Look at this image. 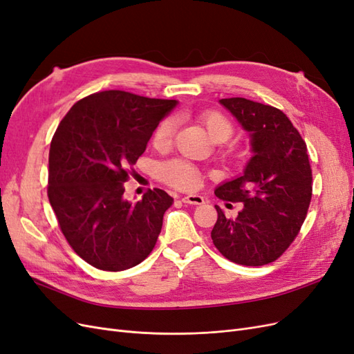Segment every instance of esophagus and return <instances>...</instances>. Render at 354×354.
Returning <instances> with one entry per match:
<instances>
[{"label":"esophagus","mask_w":354,"mask_h":354,"mask_svg":"<svg viewBox=\"0 0 354 354\" xmlns=\"http://www.w3.org/2000/svg\"><path fill=\"white\" fill-rule=\"evenodd\" d=\"M181 201L185 203H190V205H202V203H205V199H203L201 195H187Z\"/></svg>","instance_id":"esophagus-1"}]
</instances>
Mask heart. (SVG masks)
<instances>
[{
	"label": "heart",
	"instance_id": "b5f03b06",
	"mask_svg": "<svg viewBox=\"0 0 354 354\" xmlns=\"http://www.w3.org/2000/svg\"><path fill=\"white\" fill-rule=\"evenodd\" d=\"M201 122L207 127L209 136L217 142H224L233 134L234 125L230 118L223 113L221 111L209 109L203 111L199 113ZM177 130V122L174 118H164L160 121L152 136V146L159 152L168 151V149L173 146L174 136ZM224 153L226 155H236L238 153V146L236 145H227L224 147ZM159 176L165 181L167 185L173 186L176 189H183V190H192L199 185V171L198 168L189 162L186 159H171L168 162H164L159 167Z\"/></svg>",
	"mask_w": 354,
	"mask_h": 354
}]
</instances>
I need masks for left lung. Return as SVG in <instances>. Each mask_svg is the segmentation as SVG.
I'll use <instances>...</instances> for the list:
<instances>
[{
    "mask_svg": "<svg viewBox=\"0 0 354 354\" xmlns=\"http://www.w3.org/2000/svg\"><path fill=\"white\" fill-rule=\"evenodd\" d=\"M220 102L251 133L254 156L241 177L216 189L218 199L242 202L243 208L236 218H227L216 205L211 239L233 263L269 264L294 242L312 201L307 145L281 109L243 97Z\"/></svg>",
    "mask_w": 354,
    "mask_h": 354,
    "instance_id": "obj_1",
    "label": "left lung"
}]
</instances>
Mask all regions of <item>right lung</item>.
<instances>
[{"mask_svg": "<svg viewBox=\"0 0 354 354\" xmlns=\"http://www.w3.org/2000/svg\"><path fill=\"white\" fill-rule=\"evenodd\" d=\"M176 103L99 91L75 103L51 138L50 205L71 248L95 269H131L155 248L174 199L155 187L130 203L122 198L124 183Z\"/></svg>", "mask_w": 354, "mask_h": 354, "instance_id": "obj_1", "label": "right lung"}]
</instances>
